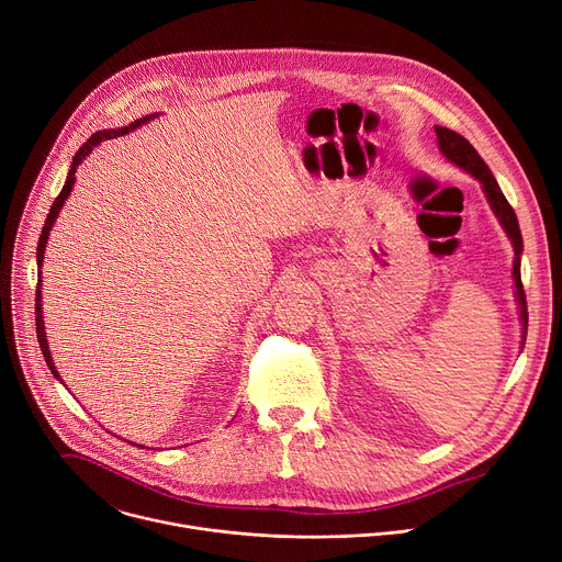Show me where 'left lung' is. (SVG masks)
I'll return each mask as SVG.
<instances>
[{
    "label": "left lung",
    "mask_w": 562,
    "mask_h": 562,
    "mask_svg": "<svg viewBox=\"0 0 562 562\" xmlns=\"http://www.w3.org/2000/svg\"><path fill=\"white\" fill-rule=\"evenodd\" d=\"M436 128V137H438V146L447 160H452L454 165H459L461 169H465L468 173H472L481 184L483 192L491 201L493 212L497 214L499 223L504 226L506 235L513 241L515 248V265H513V278H515V289H517V303H519V314H521V323H529V314H527V295H525V286H521V276H519V255H521V233H519V223L515 216V210L510 207V203L506 201V196L502 194L499 184L495 180V176L491 173L488 165L481 160V156L476 154V148L457 131L442 128V126H434Z\"/></svg>",
    "instance_id": "8db88e82"
}]
</instances>
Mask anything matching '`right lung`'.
Segmentation results:
<instances>
[{"instance_id":"1","label":"right lung","mask_w":562,"mask_h":562,"mask_svg":"<svg viewBox=\"0 0 562 562\" xmlns=\"http://www.w3.org/2000/svg\"><path fill=\"white\" fill-rule=\"evenodd\" d=\"M156 115H148V117H142V120H135L133 124H128V126H124V128H115V131H97L77 154H74V158H71V167H69V173H67V180H65V184H63V190H60V194L56 196V201H54V205H52V210H49V214H47V218H45V226H43V235H41V239H37V252H35V257H37V267H43V257H45V244H47V239H49V231H52V226H54V221H56V216H58V212H60V207H63V203L67 201V196H69V192H71V184H74V173H77V167L86 160V156H90V151L92 148L99 144V142H103V139H112V137H120V135H126L128 131H133V128H137V126H142V124H146L148 120H154ZM35 331H37V344H41V350H43V357H45V361H47V366H49V370L54 372V378L56 380H60V375L56 372V366H54V361H52V352H49V346H47V339H45V323H43V307H41V280H37V291H35ZM63 382V380H60Z\"/></svg>"}]
</instances>
